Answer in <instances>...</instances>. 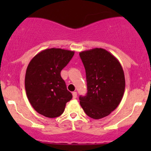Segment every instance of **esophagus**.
Segmentation results:
<instances>
[{
  "instance_id": "esophagus-1",
  "label": "esophagus",
  "mask_w": 151,
  "mask_h": 151,
  "mask_svg": "<svg viewBox=\"0 0 151 151\" xmlns=\"http://www.w3.org/2000/svg\"><path fill=\"white\" fill-rule=\"evenodd\" d=\"M72 96H73V99H76V98H77V92H75V91H74V92H73L72 93Z\"/></svg>"
}]
</instances>
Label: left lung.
<instances>
[{"label":"left lung","instance_id":"obj_1","mask_svg":"<svg viewBox=\"0 0 151 151\" xmlns=\"http://www.w3.org/2000/svg\"><path fill=\"white\" fill-rule=\"evenodd\" d=\"M85 68L88 93L80 96L86 115L93 119L109 115L121 103L126 86L123 69L119 60L102 48L80 52Z\"/></svg>","mask_w":151,"mask_h":151}]
</instances>
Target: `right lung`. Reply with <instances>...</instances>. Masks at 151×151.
Here are the masks:
<instances>
[{"label": "right lung", "mask_w": 151, "mask_h": 151, "mask_svg": "<svg viewBox=\"0 0 151 151\" xmlns=\"http://www.w3.org/2000/svg\"><path fill=\"white\" fill-rule=\"evenodd\" d=\"M74 51L60 48L42 50L29 63L25 73L27 97L33 109L47 118L62 115L72 98L60 71L68 63Z\"/></svg>", "instance_id": "add662e5"}]
</instances>
